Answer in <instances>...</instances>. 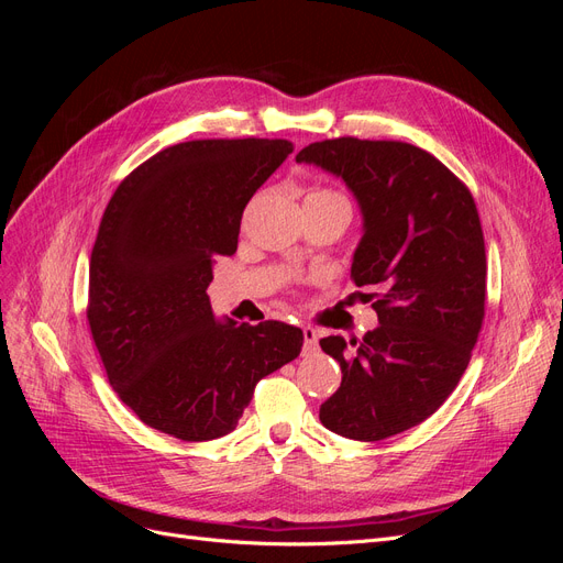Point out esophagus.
<instances>
[{
	"label": "esophagus",
	"mask_w": 563,
	"mask_h": 563,
	"mask_svg": "<svg viewBox=\"0 0 563 563\" xmlns=\"http://www.w3.org/2000/svg\"><path fill=\"white\" fill-rule=\"evenodd\" d=\"M302 352L317 350V331L312 327H302Z\"/></svg>",
	"instance_id": "34e87169"
}]
</instances>
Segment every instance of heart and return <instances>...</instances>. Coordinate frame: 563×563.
Returning a JSON list of instances; mask_svg holds the SVG:
<instances>
[{"instance_id":"obj_1","label":"heart","mask_w":563,"mask_h":563,"mask_svg":"<svg viewBox=\"0 0 563 563\" xmlns=\"http://www.w3.org/2000/svg\"><path fill=\"white\" fill-rule=\"evenodd\" d=\"M314 195H335V192H314Z\"/></svg>"}]
</instances>
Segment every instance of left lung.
Instances as JSON below:
<instances>
[{
	"label": "left lung",
	"instance_id": "left-lung-1",
	"mask_svg": "<svg viewBox=\"0 0 563 563\" xmlns=\"http://www.w3.org/2000/svg\"><path fill=\"white\" fill-rule=\"evenodd\" d=\"M296 162L345 183L362 213L356 286H378V329L362 343L321 340L343 371L321 404L327 430L380 441L411 430L446 401L482 331L486 251L467 187L430 152L397 141L312 143Z\"/></svg>",
	"mask_w": 563,
	"mask_h": 563
}]
</instances>
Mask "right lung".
Masks as SVG:
<instances>
[{"instance_id":"1","label":"right lung","mask_w":563,"mask_h":563,"mask_svg":"<svg viewBox=\"0 0 563 563\" xmlns=\"http://www.w3.org/2000/svg\"><path fill=\"white\" fill-rule=\"evenodd\" d=\"M288 141H190L117 187L89 265V327L108 380L150 428L183 441L230 434L255 383L294 362L302 331L213 314L207 288L232 255L255 190Z\"/></svg>"}]
</instances>
